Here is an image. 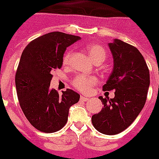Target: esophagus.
I'll return each instance as SVG.
<instances>
[{"label":"esophagus","instance_id":"obj_1","mask_svg":"<svg viewBox=\"0 0 159 159\" xmlns=\"http://www.w3.org/2000/svg\"><path fill=\"white\" fill-rule=\"evenodd\" d=\"M89 99V98L88 96H84V95H81L80 96V100L83 101H87Z\"/></svg>","mask_w":159,"mask_h":159}]
</instances>
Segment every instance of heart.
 <instances>
[{"label":"heart","instance_id":"obj_1","mask_svg":"<svg viewBox=\"0 0 159 159\" xmlns=\"http://www.w3.org/2000/svg\"><path fill=\"white\" fill-rule=\"evenodd\" d=\"M86 51L90 56V58H92L95 63L99 61L103 62L107 57V51L105 49V48L97 43L89 44L86 47ZM70 56H71V51L69 50L64 54V58H63L64 64H69ZM96 83H97V79L95 78V76H89V75H80L76 76L72 81V84L75 89L84 93L89 91L91 87L94 86Z\"/></svg>","mask_w":159,"mask_h":159}]
</instances>
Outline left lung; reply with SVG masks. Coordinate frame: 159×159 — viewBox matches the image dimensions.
<instances>
[{"instance_id": "8db88e82", "label": "left lung", "mask_w": 159, "mask_h": 159, "mask_svg": "<svg viewBox=\"0 0 159 159\" xmlns=\"http://www.w3.org/2000/svg\"><path fill=\"white\" fill-rule=\"evenodd\" d=\"M114 67L104 91H115L113 99L100 96L104 107L92 116L95 129L106 135L123 132L138 117L145 105L150 75L145 59L139 50L120 39L108 44Z\"/></svg>"}]
</instances>
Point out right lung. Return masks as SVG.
I'll return each mask as SVG.
<instances>
[{
    "label": "right lung",
    "instance_id": "right-lung-1",
    "mask_svg": "<svg viewBox=\"0 0 159 159\" xmlns=\"http://www.w3.org/2000/svg\"><path fill=\"white\" fill-rule=\"evenodd\" d=\"M80 39L78 36L52 32L30 42L21 53L15 77L16 94L25 116L40 132L62 129L70 107L80 100V95L72 89L59 95L50 89L51 72L61 68L66 48Z\"/></svg>",
    "mask_w": 159,
    "mask_h": 159
}]
</instances>
